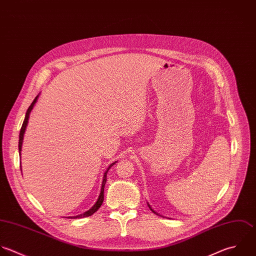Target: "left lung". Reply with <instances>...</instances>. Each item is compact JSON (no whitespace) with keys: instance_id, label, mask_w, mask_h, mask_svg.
<instances>
[{"instance_id":"8db88e82","label":"left lung","mask_w":256,"mask_h":256,"mask_svg":"<svg viewBox=\"0 0 256 256\" xmlns=\"http://www.w3.org/2000/svg\"><path fill=\"white\" fill-rule=\"evenodd\" d=\"M148 208H150V210H152V212H154V214H156V212H154V210H152V208H150V204H148Z\"/></svg>"}]
</instances>
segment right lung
Segmentation results:
<instances>
[{"label": "right lung", "mask_w": 256, "mask_h": 256, "mask_svg": "<svg viewBox=\"0 0 256 256\" xmlns=\"http://www.w3.org/2000/svg\"><path fill=\"white\" fill-rule=\"evenodd\" d=\"M38 98V94L34 98V100H32V102L30 106H28V110H26V116H24V122H22V128H20V136H18V152H20V150H22V144L24 134V130H26V126H28V118H30V112H32V110L34 104L36 102ZM116 162H112V164H110V166L106 168V172H104V178H102V188H100V196H98L96 202L94 204V206H92L90 210H88V212H84V214H78V216H70L72 218H82L90 216L92 214H94L100 208V206H102V202H104V186H106V174H108V170H110Z\"/></svg>", "instance_id": "right-lung-1"}]
</instances>
